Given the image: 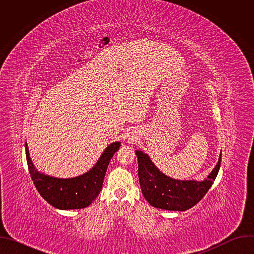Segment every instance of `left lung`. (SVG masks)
I'll return each instance as SVG.
<instances>
[{
	"label": "left lung",
	"instance_id": "obj_1",
	"mask_svg": "<svg viewBox=\"0 0 254 254\" xmlns=\"http://www.w3.org/2000/svg\"><path fill=\"white\" fill-rule=\"evenodd\" d=\"M135 154L143 197L152 206L171 211H185L195 206L211 188L221 164L220 154L218 163L204 181H181L163 174L147 154L138 150Z\"/></svg>",
	"mask_w": 254,
	"mask_h": 254
}]
</instances>
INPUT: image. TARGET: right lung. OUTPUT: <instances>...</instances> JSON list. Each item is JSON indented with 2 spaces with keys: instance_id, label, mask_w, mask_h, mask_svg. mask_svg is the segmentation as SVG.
I'll return each instance as SVG.
<instances>
[{
  "instance_id": "add662e5",
  "label": "right lung",
  "mask_w": 254,
  "mask_h": 254,
  "mask_svg": "<svg viewBox=\"0 0 254 254\" xmlns=\"http://www.w3.org/2000/svg\"><path fill=\"white\" fill-rule=\"evenodd\" d=\"M120 147V141L111 143L91 170L74 178L61 179L38 172L31 161L28 144L25 143L28 169L36 189L50 205L61 210L81 209L92 203L101 191L108 164Z\"/></svg>"
}]
</instances>
